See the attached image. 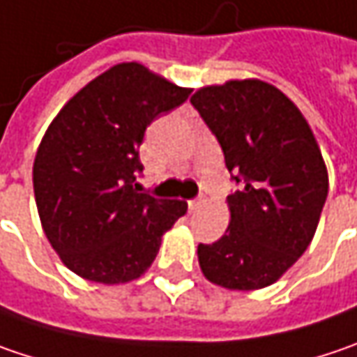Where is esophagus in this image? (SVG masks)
Returning <instances> with one entry per match:
<instances>
[{"label": "esophagus", "mask_w": 357, "mask_h": 357, "mask_svg": "<svg viewBox=\"0 0 357 357\" xmlns=\"http://www.w3.org/2000/svg\"><path fill=\"white\" fill-rule=\"evenodd\" d=\"M202 204H204V199L202 198L190 199V202H188V210H190V212H198L199 208H202Z\"/></svg>", "instance_id": "obj_1"}]
</instances>
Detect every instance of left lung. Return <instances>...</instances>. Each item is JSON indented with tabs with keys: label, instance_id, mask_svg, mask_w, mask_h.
I'll list each match as a JSON object with an SVG mask.
<instances>
[{
	"label": "left lung",
	"instance_id": "1",
	"mask_svg": "<svg viewBox=\"0 0 357 357\" xmlns=\"http://www.w3.org/2000/svg\"><path fill=\"white\" fill-rule=\"evenodd\" d=\"M190 100L241 183L224 236L198 246L199 268L230 291L268 287L315 236L329 188L321 149L297 105L259 78L202 86Z\"/></svg>",
	"mask_w": 357,
	"mask_h": 357
}]
</instances>
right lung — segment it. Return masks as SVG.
<instances>
[{"label":"right lung","mask_w":357,"mask_h":357,"mask_svg":"<svg viewBox=\"0 0 357 357\" xmlns=\"http://www.w3.org/2000/svg\"><path fill=\"white\" fill-rule=\"evenodd\" d=\"M190 93L139 62H121L54 116L33 159V196L46 238L78 277L139 279L161 236L188 212L183 199L143 194L135 178L147 125Z\"/></svg>","instance_id":"obj_1"}]
</instances>
